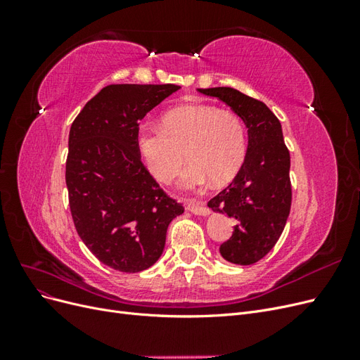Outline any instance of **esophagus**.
I'll list each match as a JSON object with an SVG mask.
<instances>
[{
    "mask_svg": "<svg viewBox=\"0 0 360 360\" xmlns=\"http://www.w3.org/2000/svg\"><path fill=\"white\" fill-rule=\"evenodd\" d=\"M188 210L192 212L193 214H198V216H207L210 214V210L207 209V207L204 204H195V202H191L188 205Z\"/></svg>",
    "mask_w": 360,
    "mask_h": 360,
    "instance_id": "1",
    "label": "esophagus"
}]
</instances>
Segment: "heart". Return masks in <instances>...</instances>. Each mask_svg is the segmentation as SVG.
Listing matches in <instances>:
<instances>
[{
	"mask_svg": "<svg viewBox=\"0 0 360 360\" xmlns=\"http://www.w3.org/2000/svg\"><path fill=\"white\" fill-rule=\"evenodd\" d=\"M136 147L151 176L162 183L177 176L188 156L191 163L180 184L195 191L210 181L222 186L237 176L248 155V135L234 112L213 105H186L163 115L162 127H141Z\"/></svg>",
	"mask_w": 360,
	"mask_h": 360,
	"instance_id": "b5f03b06",
	"label": "heart"
}]
</instances>
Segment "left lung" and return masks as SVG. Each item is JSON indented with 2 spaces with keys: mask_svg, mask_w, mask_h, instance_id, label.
Returning a JSON list of instances; mask_svg holds the SVG:
<instances>
[{
  "mask_svg": "<svg viewBox=\"0 0 360 360\" xmlns=\"http://www.w3.org/2000/svg\"><path fill=\"white\" fill-rule=\"evenodd\" d=\"M217 97L248 127V155L228 186L209 201L213 212L237 221L221 255L233 264L249 266L266 257L281 237L291 207L290 151L282 127L267 105L231 86L198 89Z\"/></svg>",
  "mask_w": 360,
  "mask_h": 360,
  "instance_id": "8db88e82",
  "label": "left lung"
}]
</instances>
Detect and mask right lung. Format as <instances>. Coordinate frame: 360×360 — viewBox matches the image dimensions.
I'll return each mask as SVG.
<instances>
[{
	"label": "right lung",
	"instance_id": "add662e5",
	"mask_svg": "<svg viewBox=\"0 0 360 360\" xmlns=\"http://www.w3.org/2000/svg\"><path fill=\"white\" fill-rule=\"evenodd\" d=\"M179 89L108 85L72 123L66 184L73 224L91 254L114 270L153 266L169 222L184 212L150 176L136 147L139 120Z\"/></svg>",
	"mask_w": 360,
	"mask_h": 360
}]
</instances>
